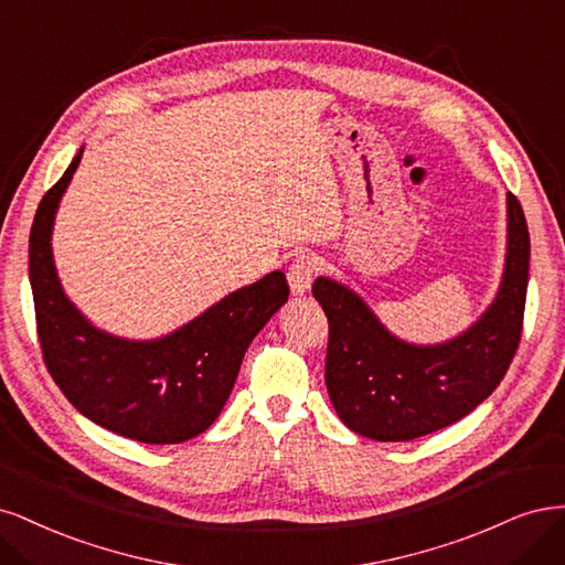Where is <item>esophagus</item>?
<instances>
[{"label": "esophagus", "mask_w": 565, "mask_h": 565, "mask_svg": "<svg viewBox=\"0 0 565 565\" xmlns=\"http://www.w3.org/2000/svg\"><path fill=\"white\" fill-rule=\"evenodd\" d=\"M319 271V260L315 256H298L288 267V286L294 290V296H305L309 286H312Z\"/></svg>", "instance_id": "esophagus-1"}]
</instances>
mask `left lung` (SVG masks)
<instances>
[{
	"instance_id": "8db88e82",
	"label": "left lung",
	"mask_w": 565,
	"mask_h": 565,
	"mask_svg": "<svg viewBox=\"0 0 565 565\" xmlns=\"http://www.w3.org/2000/svg\"><path fill=\"white\" fill-rule=\"evenodd\" d=\"M531 236L519 199L507 194V260L481 319L441 344L392 335L354 290L319 277L312 296L329 317L326 387L340 420L375 441H411L444 429L493 394L523 331Z\"/></svg>"
}]
</instances>
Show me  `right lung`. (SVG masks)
<instances>
[{
    "label": "right lung",
    "mask_w": 565,
    "mask_h": 565,
    "mask_svg": "<svg viewBox=\"0 0 565 565\" xmlns=\"http://www.w3.org/2000/svg\"><path fill=\"white\" fill-rule=\"evenodd\" d=\"M82 150L40 202L30 230V286L51 377L90 423L140 444H183L221 415L250 340L288 300L284 271H269L157 340L98 331L63 294L51 253L61 196Z\"/></svg>",
    "instance_id": "obj_1"
}]
</instances>
